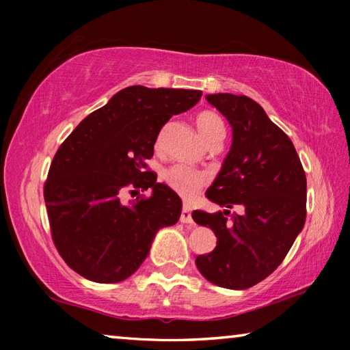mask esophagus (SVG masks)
Wrapping results in <instances>:
<instances>
[{"label": "esophagus", "instance_id": "34e87169", "mask_svg": "<svg viewBox=\"0 0 350 350\" xmlns=\"http://www.w3.org/2000/svg\"><path fill=\"white\" fill-rule=\"evenodd\" d=\"M180 222L183 224H193V217H191V208L188 205H183L182 213H180Z\"/></svg>", "mask_w": 350, "mask_h": 350}]
</instances>
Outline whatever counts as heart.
<instances>
[{
	"label": "heart",
	"instance_id": "1",
	"mask_svg": "<svg viewBox=\"0 0 350 350\" xmlns=\"http://www.w3.org/2000/svg\"><path fill=\"white\" fill-rule=\"evenodd\" d=\"M196 126L202 139L210 146L221 145L222 139L225 137V126L222 118L217 114L213 111H200L196 116ZM161 142L162 137L159 135L156 145H161ZM162 179L173 191L185 199L196 196L208 183V176L204 171L188 168L185 165H174V167L168 168L163 173Z\"/></svg>",
	"mask_w": 350,
	"mask_h": 350
}]
</instances>
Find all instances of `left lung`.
I'll list each match as a JSON object with an SVG mask.
<instances>
[{"label":"left lung","instance_id":"left-lung-1","mask_svg":"<svg viewBox=\"0 0 350 350\" xmlns=\"http://www.w3.org/2000/svg\"><path fill=\"white\" fill-rule=\"evenodd\" d=\"M206 102L221 111L233 129V144L222 170L205 193L227 208L215 215L193 211L208 225L217 242L196 265L219 287L244 290L278 269L306 222L307 180L292 140L270 120L254 100L233 94H211Z\"/></svg>","mask_w":350,"mask_h":350}]
</instances>
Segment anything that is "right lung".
Returning a JSON list of instances; mask_svg holds the SVG:
<instances>
[{"mask_svg": "<svg viewBox=\"0 0 350 350\" xmlns=\"http://www.w3.org/2000/svg\"><path fill=\"white\" fill-rule=\"evenodd\" d=\"M202 92L129 86L79 123L63 142L44 182L52 241L86 280L120 282L148 256L157 230L174 225L182 200L148 170L154 144L171 117ZM153 189L126 204L125 192Z\"/></svg>", "mask_w": 350, "mask_h": 350, "instance_id": "right-lung-1", "label": "right lung"}]
</instances>
